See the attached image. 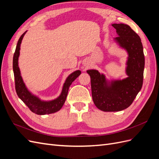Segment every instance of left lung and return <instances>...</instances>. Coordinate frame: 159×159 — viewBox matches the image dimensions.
I'll return each instance as SVG.
<instances>
[{"label":"left lung","mask_w":159,"mask_h":159,"mask_svg":"<svg viewBox=\"0 0 159 159\" xmlns=\"http://www.w3.org/2000/svg\"><path fill=\"white\" fill-rule=\"evenodd\" d=\"M118 36L114 38L118 45L127 52L126 74L123 80L108 81L103 74L89 70L93 103L103 111H119L131 105L141 89L145 68V56L140 37L125 24H113Z\"/></svg>","instance_id":"obj_1"}]
</instances>
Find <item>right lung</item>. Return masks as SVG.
<instances>
[{
  "label": "right lung",
  "instance_id": "add662e5",
  "mask_svg": "<svg viewBox=\"0 0 159 159\" xmlns=\"http://www.w3.org/2000/svg\"><path fill=\"white\" fill-rule=\"evenodd\" d=\"M27 31L20 37L18 41L15 52L13 56V71L15 80V88L16 93L22 102L25 103L27 107L30 109L31 111L37 115H46L54 113L59 110L63 106L65 101L68 95L70 86L72 82L81 74L80 70H76L68 75L66 78L65 83L62 88L61 92L58 98L51 101L41 100L36 95L32 94L28 89L21 76L20 68L18 67V57L20 56V44L24 36Z\"/></svg>",
  "mask_w": 159,
  "mask_h": 159
}]
</instances>
